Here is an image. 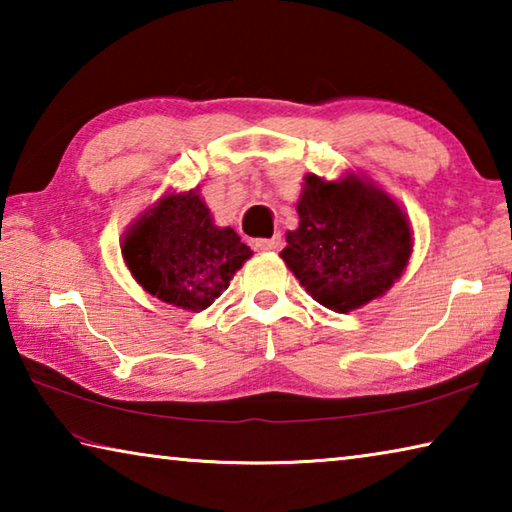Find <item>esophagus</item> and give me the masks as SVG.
I'll return each mask as SVG.
<instances>
[{
  "instance_id": "1",
  "label": "esophagus",
  "mask_w": 512,
  "mask_h": 512,
  "mask_svg": "<svg viewBox=\"0 0 512 512\" xmlns=\"http://www.w3.org/2000/svg\"><path fill=\"white\" fill-rule=\"evenodd\" d=\"M282 246V237L275 235L271 239H255L253 241V248L255 250H277Z\"/></svg>"
}]
</instances>
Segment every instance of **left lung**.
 <instances>
[{
  "label": "left lung",
  "instance_id": "obj_1",
  "mask_svg": "<svg viewBox=\"0 0 512 512\" xmlns=\"http://www.w3.org/2000/svg\"><path fill=\"white\" fill-rule=\"evenodd\" d=\"M300 223L280 253L320 305L348 314L393 287L409 266L413 230L391 194L348 171L339 180L307 173Z\"/></svg>",
  "mask_w": 512,
  "mask_h": 512
}]
</instances>
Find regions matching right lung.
Here are the masks:
<instances>
[{"mask_svg": "<svg viewBox=\"0 0 512 512\" xmlns=\"http://www.w3.org/2000/svg\"><path fill=\"white\" fill-rule=\"evenodd\" d=\"M250 255L235 230L214 223L198 189L160 196L121 239V257L135 282L187 311L210 307Z\"/></svg>", "mask_w": 512, "mask_h": 512, "instance_id": "1", "label": "right lung"}]
</instances>
